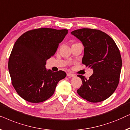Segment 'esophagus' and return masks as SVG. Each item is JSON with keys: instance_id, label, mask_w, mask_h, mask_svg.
Listing matches in <instances>:
<instances>
[{"instance_id": "1", "label": "esophagus", "mask_w": 130, "mask_h": 130, "mask_svg": "<svg viewBox=\"0 0 130 130\" xmlns=\"http://www.w3.org/2000/svg\"><path fill=\"white\" fill-rule=\"evenodd\" d=\"M67 76H71V77H74V76H75V75L74 74H72V73H67Z\"/></svg>"}]
</instances>
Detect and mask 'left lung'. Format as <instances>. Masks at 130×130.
Segmentation results:
<instances>
[{
    "mask_svg": "<svg viewBox=\"0 0 130 130\" xmlns=\"http://www.w3.org/2000/svg\"><path fill=\"white\" fill-rule=\"evenodd\" d=\"M71 34L84 46L82 63L93 69L89 79L78 75L83 81L78 95L91 102H99L109 98L117 87L122 67L120 50L108 35L95 29L83 28Z\"/></svg>",
    "mask_w": 130,
    "mask_h": 130,
    "instance_id": "8db88e82",
    "label": "left lung"
}]
</instances>
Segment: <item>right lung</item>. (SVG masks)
<instances>
[{"instance_id": "right-lung-1", "label": "right lung", "mask_w": 130, "mask_h": 130, "mask_svg": "<svg viewBox=\"0 0 130 130\" xmlns=\"http://www.w3.org/2000/svg\"><path fill=\"white\" fill-rule=\"evenodd\" d=\"M68 31L35 29L24 33L16 41L8 68L13 87L23 100L32 103L46 101L54 94L58 82L65 78L64 71L46 70L45 65Z\"/></svg>"}]
</instances>
